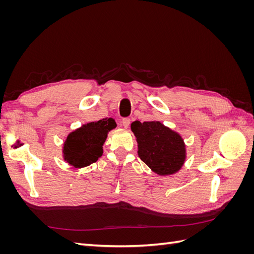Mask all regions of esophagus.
Wrapping results in <instances>:
<instances>
[{
  "mask_svg": "<svg viewBox=\"0 0 254 254\" xmlns=\"http://www.w3.org/2000/svg\"><path fill=\"white\" fill-rule=\"evenodd\" d=\"M122 124L124 126V128H128L130 125V119H124L122 121Z\"/></svg>",
  "mask_w": 254,
  "mask_h": 254,
  "instance_id": "1",
  "label": "esophagus"
}]
</instances>
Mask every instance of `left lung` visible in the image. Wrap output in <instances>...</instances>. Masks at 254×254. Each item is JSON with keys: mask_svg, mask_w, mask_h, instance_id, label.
<instances>
[{"mask_svg": "<svg viewBox=\"0 0 254 254\" xmlns=\"http://www.w3.org/2000/svg\"><path fill=\"white\" fill-rule=\"evenodd\" d=\"M131 131L136 139L137 155L153 173L170 176L181 170L187 148L178 132L159 121H134Z\"/></svg>", "mask_w": 254, "mask_h": 254, "instance_id": "obj_1", "label": "left lung"}]
</instances>
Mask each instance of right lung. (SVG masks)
Returning a JSON list of instances; mask_svg holds the SVG:
<instances>
[{
    "instance_id": "add662e5",
    "label": "right lung",
    "mask_w": 254,
    "mask_h": 254,
    "mask_svg": "<svg viewBox=\"0 0 254 254\" xmlns=\"http://www.w3.org/2000/svg\"><path fill=\"white\" fill-rule=\"evenodd\" d=\"M115 127V121L106 118L75 129L68 133L64 143V160L75 168H82L96 162L103 156V145L109 131Z\"/></svg>"
}]
</instances>
